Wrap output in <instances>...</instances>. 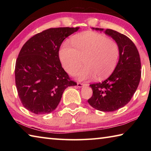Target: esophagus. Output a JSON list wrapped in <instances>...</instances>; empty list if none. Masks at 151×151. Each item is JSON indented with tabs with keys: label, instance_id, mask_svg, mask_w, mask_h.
<instances>
[{
	"label": "esophagus",
	"instance_id": "esophagus-1",
	"mask_svg": "<svg viewBox=\"0 0 151 151\" xmlns=\"http://www.w3.org/2000/svg\"><path fill=\"white\" fill-rule=\"evenodd\" d=\"M84 85L83 84H82V83H77V86L78 88H81V87H83V86Z\"/></svg>",
	"mask_w": 151,
	"mask_h": 151
}]
</instances>
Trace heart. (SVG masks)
Segmentation results:
<instances>
[{"instance_id":"b5f03b06","label":"heart","mask_w":151,"mask_h":151,"mask_svg":"<svg viewBox=\"0 0 151 151\" xmlns=\"http://www.w3.org/2000/svg\"><path fill=\"white\" fill-rule=\"evenodd\" d=\"M71 47L65 44L59 52L64 69L73 75L84 65L86 66L77 73L81 81L96 77H108L115 68L119 57V48L116 42L95 32H86L74 37Z\"/></svg>"}]
</instances>
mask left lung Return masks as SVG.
<instances>
[{"label":"left lung","mask_w":151,"mask_h":151,"mask_svg":"<svg viewBox=\"0 0 151 151\" xmlns=\"http://www.w3.org/2000/svg\"><path fill=\"white\" fill-rule=\"evenodd\" d=\"M103 31L104 29L92 28ZM119 48V59L113 73L102 83L93 84V96L88 100L94 109L112 112L124 106L136 92L141 76L139 51L133 42L124 35L112 29L104 30Z\"/></svg>","instance_id":"1"}]
</instances>
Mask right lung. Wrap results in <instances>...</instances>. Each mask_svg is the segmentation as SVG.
Masks as SVG:
<instances>
[{
	"instance_id": "right-lung-1",
	"label": "right lung",
	"mask_w": 151,
	"mask_h": 151,
	"mask_svg": "<svg viewBox=\"0 0 151 151\" xmlns=\"http://www.w3.org/2000/svg\"><path fill=\"white\" fill-rule=\"evenodd\" d=\"M80 27L52 28L33 36L20 50L15 83L25 109L37 114L54 111L68 86L76 85L61 65L58 51L66 37Z\"/></svg>"
}]
</instances>
